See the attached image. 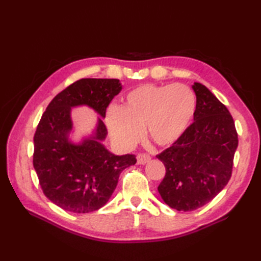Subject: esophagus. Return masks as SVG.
<instances>
[{
	"label": "esophagus",
	"mask_w": 261,
	"mask_h": 261,
	"mask_svg": "<svg viewBox=\"0 0 261 261\" xmlns=\"http://www.w3.org/2000/svg\"><path fill=\"white\" fill-rule=\"evenodd\" d=\"M150 160H151V156L147 153H139L137 155V163L138 164H146L148 163Z\"/></svg>",
	"instance_id": "34e87169"
}]
</instances>
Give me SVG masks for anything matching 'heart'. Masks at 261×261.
<instances>
[{
  "mask_svg": "<svg viewBox=\"0 0 261 261\" xmlns=\"http://www.w3.org/2000/svg\"><path fill=\"white\" fill-rule=\"evenodd\" d=\"M196 96L189 87L143 85L129 91L120 109L111 108L106 123L116 143L129 148L147 128L158 146H170L186 132L196 112Z\"/></svg>",
  "mask_w": 261,
  "mask_h": 261,
  "instance_id": "heart-1",
  "label": "heart"
}]
</instances>
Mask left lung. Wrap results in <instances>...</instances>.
I'll use <instances>...</instances> for the list:
<instances>
[{
	"instance_id": "1",
	"label": "left lung",
	"mask_w": 261,
	"mask_h": 261,
	"mask_svg": "<svg viewBox=\"0 0 261 261\" xmlns=\"http://www.w3.org/2000/svg\"><path fill=\"white\" fill-rule=\"evenodd\" d=\"M194 122L156 158L165 176L158 186L163 201L178 211H193L211 201L232 175L239 145L233 117L206 86L194 83Z\"/></svg>"
}]
</instances>
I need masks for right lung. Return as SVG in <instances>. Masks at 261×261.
<instances>
[{"label": "right lung", "instance_id": "right-lung-1", "mask_svg": "<svg viewBox=\"0 0 261 261\" xmlns=\"http://www.w3.org/2000/svg\"><path fill=\"white\" fill-rule=\"evenodd\" d=\"M118 80L83 78L50 102L34 137V168L46 198L60 208L88 213L103 207L115 191L118 176L136 163L134 154L115 155L102 144L108 129L98 118L97 128L80 144L68 139L72 129L71 108L87 105L101 117L121 92Z\"/></svg>", "mask_w": 261, "mask_h": 261}]
</instances>
